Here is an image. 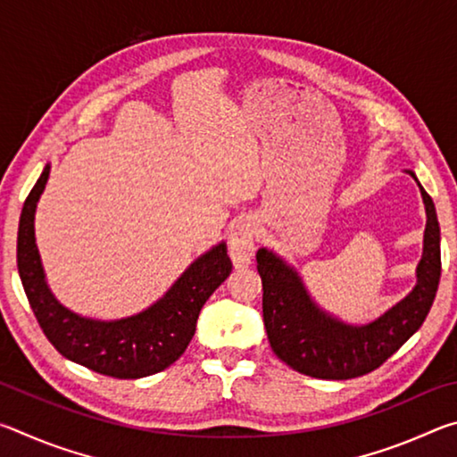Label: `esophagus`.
<instances>
[{
    "mask_svg": "<svg viewBox=\"0 0 457 457\" xmlns=\"http://www.w3.org/2000/svg\"><path fill=\"white\" fill-rule=\"evenodd\" d=\"M256 223L252 218H239L229 229V256L237 268L247 266L256 250Z\"/></svg>",
    "mask_w": 457,
    "mask_h": 457,
    "instance_id": "34e87169",
    "label": "esophagus"
}]
</instances>
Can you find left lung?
<instances>
[{
    "label": "left lung",
    "mask_w": 457,
    "mask_h": 457,
    "mask_svg": "<svg viewBox=\"0 0 457 457\" xmlns=\"http://www.w3.org/2000/svg\"><path fill=\"white\" fill-rule=\"evenodd\" d=\"M421 195L428 226L423 258L417 266V286L405 300L367 327H349L320 312L308 298L298 274L272 252L258 250V274L264 290L262 312L270 346L278 359L303 375L343 381L381 367L421 327L442 276L436 207L423 187Z\"/></svg>",
    "instance_id": "obj_1"
}]
</instances>
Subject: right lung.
<instances>
[{
  "instance_id": "right-lung-1",
  "label": "right lung",
  "mask_w": 457,
  "mask_h": 457,
  "mask_svg": "<svg viewBox=\"0 0 457 457\" xmlns=\"http://www.w3.org/2000/svg\"><path fill=\"white\" fill-rule=\"evenodd\" d=\"M50 167L29 191L18 228V272L36 320L62 357L112 378H141L161 373L181 357L195 335L201 308L231 272L226 244L193 262L157 304L130 319L100 322L66 311L44 280L34 237L36 204Z\"/></svg>"
}]
</instances>
